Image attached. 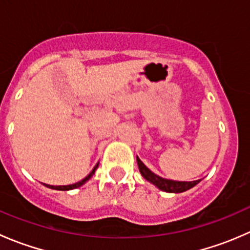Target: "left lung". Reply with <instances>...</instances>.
<instances>
[{
  "label": "left lung",
  "mask_w": 250,
  "mask_h": 250,
  "mask_svg": "<svg viewBox=\"0 0 250 250\" xmlns=\"http://www.w3.org/2000/svg\"><path fill=\"white\" fill-rule=\"evenodd\" d=\"M137 162L138 167L141 175L144 176V179L148 181V183L153 184L157 188H160L161 191H165V192H172V193H180L184 191H188L190 188H192L193 186L197 185L201 181V179L195 181H175V180H169V179H165L162 176L157 175L153 172H151L145 165L140 161V158L137 156Z\"/></svg>",
  "instance_id": "left-lung-1"
}]
</instances>
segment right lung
<instances>
[{
    "label": "right lung",
    "mask_w": 250,
    "mask_h": 250,
    "mask_svg": "<svg viewBox=\"0 0 250 250\" xmlns=\"http://www.w3.org/2000/svg\"><path fill=\"white\" fill-rule=\"evenodd\" d=\"M98 166H99V162H98L97 165H95V167L93 168V170H92V172H90L89 174H88V175L85 176L84 179H82V180H81V181H78V183H76V184H72V185H64V186H53V185H47V184H43V185H44V186H47V188H53V190H59V191H69V190H74V188H80V186H82L83 184H85V183H87L88 180H89L90 178H92V176H93V174H94V173H95V170H97Z\"/></svg>",
    "instance_id": "add662e5"
}]
</instances>
